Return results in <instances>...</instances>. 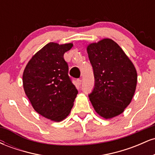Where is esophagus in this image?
Returning a JSON list of instances; mask_svg holds the SVG:
<instances>
[{"instance_id": "1", "label": "esophagus", "mask_w": 155, "mask_h": 155, "mask_svg": "<svg viewBox=\"0 0 155 155\" xmlns=\"http://www.w3.org/2000/svg\"><path fill=\"white\" fill-rule=\"evenodd\" d=\"M76 82H77V84L79 85V86H80V85L81 84V83H82V80H81V79H77V81H76Z\"/></svg>"}]
</instances>
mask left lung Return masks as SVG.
<instances>
[{"label": "left lung", "instance_id": "1", "mask_svg": "<svg viewBox=\"0 0 155 155\" xmlns=\"http://www.w3.org/2000/svg\"><path fill=\"white\" fill-rule=\"evenodd\" d=\"M95 85L89 95L95 111L105 119L118 116L130 104L137 84L132 62L116 42L104 38L89 44Z\"/></svg>", "mask_w": 155, "mask_h": 155}]
</instances>
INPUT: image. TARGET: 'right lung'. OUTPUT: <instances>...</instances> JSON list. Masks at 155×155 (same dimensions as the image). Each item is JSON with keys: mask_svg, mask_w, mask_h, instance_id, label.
Returning a JSON list of instances; mask_svg holds the SVG:
<instances>
[{"mask_svg": "<svg viewBox=\"0 0 155 155\" xmlns=\"http://www.w3.org/2000/svg\"><path fill=\"white\" fill-rule=\"evenodd\" d=\"M72 47L71 43L47 44L33 55L23 73V87L35 111L55 122L66 118L78 94L63 58Z\"/></svg>", "mask_w": 155, "mask_h": 155, "instance_id": "right-lung-1", "label": "right lung"}]
</instances>
